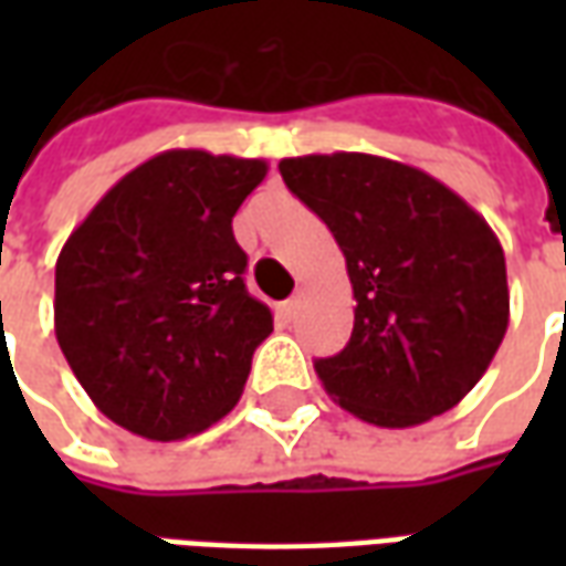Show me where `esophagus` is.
<instances>
[{"instance_id":"esophagus-1","label":"esophagus","mask_w":566,"mask_h":566,"mask_svg":"<svg viewBox=\"0 0 566 566\" xmlns=\"http://www.w3.org/2000/svg\"><path fill=\"white\" fill-rule=\"evenodd\" d=\"M300 306H303V294H294L291 300H284L282 303V315L287 321L296 318V312H300Z\"/></svg>"}]
</instances>
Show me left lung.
Segmentation results:
<instances>
[{
	"mask_svg": "<svg viewBox=\"0 0 566 566\" xmlns=\"http://www.w3.org/2000/svg\"><path fill=\"white\" fill-rule=\"evenodd\" d=\"M331 227L355 291V331L315 360L324 391L376 427H416L473 391L510 327L497 235L416 166L336 150L279 163Z\"/></svg>",
	"mask_w": 566,
	"mask_h": 566,
	"instance_id": "8db88e82",
	"label": "left lung"
}]
</instances>
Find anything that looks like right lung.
<instances>
[{"instance_id": "add662e5", "label": "right lung", "mask_w": 566, "mask_h": 566, "mask_svg": "<svg viewBox=\"0 0 566 566\" xmlns=\"http://www.w3.org/2000/svg\"><path fill=\"white\" fill-rule=\"evenodd\" d=\"M266 160L163 150L105 193L56 258L54 331L96 409L154 442L242 397L272 312L245 287L233 214Z\"/></svg>"}]
</instances>
